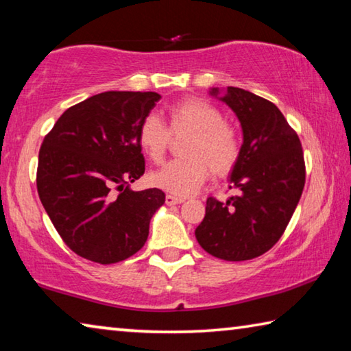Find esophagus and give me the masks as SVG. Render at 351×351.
<instances>
[{
	"label": "esophagus",
	"mask_w": 351,
	"mask_h": 351,
	"mask_svg": "<svg viewBox=\"0 0 351 351\" xmlns=\"http://www.w3.org/2000/svg\"><path fill=\"white\" fill-rule=\"evenodd\" d=\"M165 202H166V205H179V204H182L183 202V199L182 197H176V196H171V194H168V196H166V199H165Z\"/></svg>",
	"instance_id": "34e87169"
}]
</instances>
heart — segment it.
I'll use <instances>...</instances> for the list:
<instances>
[{"label":"heart","mask_w":351,"mask_h":351,"mask_svg":"<svg viewBox=\"0 0 351 351\" xmlns=\"http://www.w3.org/2000/svg\"><path fill=\"white\" fill-rule=\"evenodd\" d=\"M172 136H189L182 149L185 160L166 163L149 176L151 185L172 196H191L202 188L210 176H227L241 154L238 132L226 123L216 106L204 99H185L169 108V129L155 113L143 118L138 143L154 163H160L168 152Z\"/></svg>","instance_id":"obj_1"}]
</instances>
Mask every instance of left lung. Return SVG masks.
I'll use <instances>...</instances> for the list:
<instances>
[{
    "mask_svg": "<svg viewBox=\"0 0 351 351\" xmlns=\"http://www.w3.org/2000/svg\"><path fill=\"white\" fill-rule=\"evenodd\" d=\"M232 108L243 128V146L230 183L239 196L206 199L196 239L210 255L245 261L266 254L288 227L305 186L302 143L271 101L250 91L211 88ZM232 188V186H230Z\"/></svg>",
    "mask_w": 351,
    "mask_h": 351,
    "instance_id": "8db88e82",
    "label": "left lung"
}]
</instances>
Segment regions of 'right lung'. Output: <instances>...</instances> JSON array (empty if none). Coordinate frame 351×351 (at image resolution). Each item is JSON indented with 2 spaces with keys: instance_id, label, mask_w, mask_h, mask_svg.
Wrapping results in <instances>:
<instances>
[{
  "instance_id": "right-lung-1",
  "label": "right lung",
  "mask_w": 351,
  "mask_h": 351,
  "mask_svg": "<svg viewBox=\"0 0 351 351\" xmlns=\"http://www.w3.org/2000/svg\"><path fill=\"white\" fill-rule=\"evenodd\" d=\"M160 97L104 91L63 112L45 136L38 196L63 243L85 260L113 264L136 254L165 204L162 189H130L145 174L138 129Z\"/></svg>"
}]
</instances>
